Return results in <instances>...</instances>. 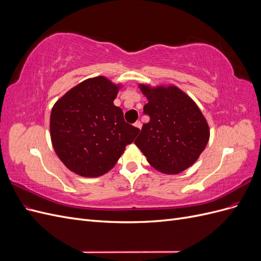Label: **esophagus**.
Returning <instances> with one entry per match:
<instances>
[{
	"label": "esophagus",
	"instance_id": "1",
	"mask_svg": "<svg viewBox=\"0 0 261 261\" xmlns=\"http://www.w3.org/2000/svg\"><path fill=\"white\" fill-rule=\"evenodd\" d=\"M134 126H135L136 128H138V129H140L141 128V123L139 122V121H137L135 124H134Z\"/></svg>",
	"mask_w": 261,
	"mask_h": 261
}]
</instances>
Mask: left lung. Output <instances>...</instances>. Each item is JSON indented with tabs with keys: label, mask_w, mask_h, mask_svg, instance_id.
<instances>
[{
	"label": "left lung",
	"mask_w": 261,
	"mask_h": 261,
	"mask_svg": "<svg viewBox=\"0 0 261 261\" xmlns=\"http://www.w3.org/2000/svg\"><path fill=\"white\" fill-rule=\"evenodd\" d=\"M148 99L143 125L135 145L151 167L164 174H178L197 161L206 148L209 125L195 101L176 86L139 84Z\"/></svg>",
	"instance_id": "obj_1"
}]
</instances>
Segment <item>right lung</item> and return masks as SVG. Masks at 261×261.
Segmentation results:
<instances>
[{
  "label": "right lung",
  "instance_id": "right-lung-1",
  "mask_svg": "<svg viewBox=\"0 0 261 261\" xmlns=\"http://www.w3.org/2000/svg\"><path fill=\"white\" fill-rule=\"evenodd\" d=\"M120 88L121 85L107 77L89 78L68 90L52 108L50 134L55 153L78 175L106 174L139 134L113 103Z\"/></svg>",
  "mask_w": 261,
  "mask_h": 261
}]
</instances>
